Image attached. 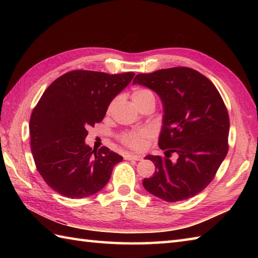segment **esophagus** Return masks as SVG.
I'll list each match as a JSON object with an SVG mask.
<instances>
[{"instance_id":"esophagus-1","label":"esophagus","mask_w":258,"mask_h":258,"mask_svg":"<svg viewBox=\"0 0 258 258\" xmlns=\"http://www.w3.org/2000/svg\"><path fill=\"white\" fill-rule=\"evenodd\" d=\"M125 160H127V161H140V160H142V156L141 155H134V154H126Z\"/></svg>"}]
</instances>
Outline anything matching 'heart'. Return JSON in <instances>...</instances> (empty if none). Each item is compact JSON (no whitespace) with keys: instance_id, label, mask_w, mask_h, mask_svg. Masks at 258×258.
Listing matches in <instances>:
<instances>
[{"instance_id":"obj_1","label":"heart","mask_w":258,"mask_h":258,"mask_svg":"<svg viewBox=\"0 0 258 258\" xmlns=\"http://www.w3.org/2000/svg\"><path fill=\"white\" fill-rule=\"evenodd\" d=\"M132 100L133 102L139 105L140 103L144 102L146 100H155V95L151 90L145 89V87H139L135 89L132 93ZM117 100H113L108 106V112L116 105ZM151 134L150 130L144 128L140 131H131V132H126L120 136V141L126 146L131 147L133 150H141L144 146V140L149 138Z\"/></svg>"}]
</instances>
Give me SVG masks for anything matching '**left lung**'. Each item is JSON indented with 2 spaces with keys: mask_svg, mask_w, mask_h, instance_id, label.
<instances>
[{
  "mask_svg": "<svg viewBox=\"0 0 258 258\" xmlns=\"http://www.w3.org/2000/svg\"><path fill=\"white\" fill-rule=\"evenodd\" d=\"M133 84L149 87L163 103L158 146L165 157L147 155L155 165L144 188L166 202L188 200L210 184L228 152L229 117L217 89L189 68L138 74ZM176 152L178 160H169Z\"/></svg>",
  "mask_w": 258,
  "mask_h": 258,
  "instance_id": "left-lung-1",
  "label": "left lung"
}]
</instances>
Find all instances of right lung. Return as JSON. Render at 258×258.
<instances>
[{
	"label": "right lung",
	"mask_w": 258,
	"mask_h": 258,
	"mask_svg": "<svg viewBox=\"0 0 258 258\" xmlns=\"http://www.w3.org/2000/svg\"><path fill=\"white\" fill-rule=\"evenodd\" d=\"M134 75L71 71L43 93L30 119L31 151L38 173L56 193L83 199L107 184L123 157L86 145L87 127L101 122Z\"/></svg>",
	"instance_id": "obj_1"
}]
</instances>
